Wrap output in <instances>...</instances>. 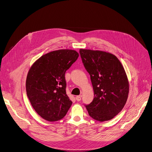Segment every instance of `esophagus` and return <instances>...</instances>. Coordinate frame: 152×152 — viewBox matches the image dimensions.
<instances>
[{
    "label": "esophagus",
    "instance_id": "obj_1",
    "mask_svg": "<svg viewBox=\"0 0 152 152\" xmlns=\"http://www.w3.org/2000/svg\"><path fill=\"white\" fill-rule=\"evenodd\" d=\"M81 97H82L81 95H77V96L76 97V100L77 101H80L81 100Z\"/></svg>",
    "mask_w": 152,
    "mask_h": 152
}]
</instances>
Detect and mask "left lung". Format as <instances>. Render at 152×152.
<instances>
[{"instance_id": "1", "label": "left lung", "mask_w": 152, "mask_h": 152, "mask_svg": "<svg viewBox=\"0 0 152 152\" xmlns=\"http://www.w3.org/2000/svg\"><path fill=\"white\" fill-rule=\"evenodd\" d=\"M84 66L91 76L94 98L86 107L99 121L113 119L124 107L129 91L128 78L121 61L112 53L79 50Z\"/></svg>"}]
</instances>
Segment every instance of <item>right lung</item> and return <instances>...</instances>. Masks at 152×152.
I'll use <instances>...</instances> for the list:
<instances>
[{
  "mask_svg": "<svg viewBox=\"0 0 152 152\" xmlns=\"http://www.w3.org/2000/svg\"><path fill=\"white\" fill-rule=\"evenodd\" d=\"M78 57L74 50H54L41 56L31 66L26 81L27 96L45 120H60L71 106L66 93L65 74Z\"/></svg>",
  "mask_w": 152,
  "mask_h": 152,
  "instance_id": "add662e5",
  "label": "right lung"
}]
</instances>
